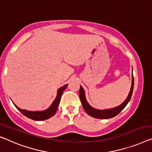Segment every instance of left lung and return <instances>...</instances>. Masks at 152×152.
<instances>
[{
	"label": "left lung",
	"instance_id": "1",
	"mask_svg": "<svg viewBox=\"0 0 152 152\" xmlns=\"http://www.w3.org/2000/svg\"><path fill=\"white\" fill-rule=\"evenodd\" d=\"M133 88H134V77L132 75V86L130 88V91L129 93L128 97L126 99V100L124 102L121 104L115 107L110 109H104V110H98L96 108H94L91 106L89 103L87 102V99L85 97V93L84 91L82 86L80 87V90H79V96H80L81 103H82L83 106L85 109V112L88 115H90L94 118L97 119H110L112 117H114L119 114V113L126 107V105L128 104L129 101L130 100L131 97H132Z\"/></svg>",
	"mask_w": 152,
	"mask_h": 152
}]
</instances>
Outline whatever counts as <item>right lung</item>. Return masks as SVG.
Listing matches in <instances>:
<instances>
[{"mask_svg": "<svg viewBox=\"0 0 152 152\" xmlns=\"http://www.w3.org/2000/svg\"><path fill=\"white\" fill-rule=\"evenodd\" d=\"M67 86V84L58 89L57 95H56L55 99H54L50 106L48 109L45 110H42V111H29V110H26L18 108L15 104H13L15 105V107L17 108V109L19 110L20 113H22L24 116H26L29 119L35 120V121H43V120L48 119H49L50 117H53L56 113V110H57L58 104H59L61 98L63 91L66 89Z\"/></svg>", "mask_w": 152, "mask_h": 152, "instance_id": "add662e5", "label": "right lung"}]
</instances>
